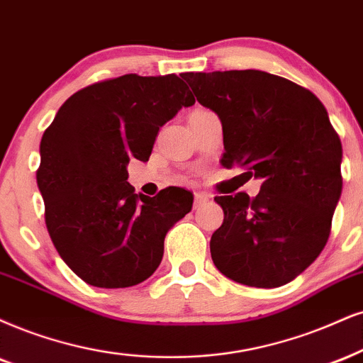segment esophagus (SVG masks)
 Masks as SVG:
<instances>
[{"mask_svg":"<svg viewBox=\"0 0 363 363\" xmlns=\"http://www.w3.org/2000/svg\"><path fill=\"white\" fill-rule=\"evenodd\" d=\"M194 196H195V200H194V207L195 208L202 207L205 202H208V200H210V195L207 194V191H195Z\"/></svg>","mask_w":363,"mask_h":363,"instance_id":"1","label":"esophagus"}]
</instances>
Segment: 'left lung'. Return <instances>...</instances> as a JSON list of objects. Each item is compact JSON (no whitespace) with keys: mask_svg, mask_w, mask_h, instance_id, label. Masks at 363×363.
I'll list each match as a JSON object with an SVG mask.
<instances>
[{"mask_svg":"<svg viewBox=\"0 0 363 363\" xmlns=\"http://www.w3.org/2000/svg\"><path fill=\"white\" fill-rule=\"evenodd\" d=\"M200 104L222 121L225 168L259 178L256 196H216L222 225L210 239L216 267L235 283L277 288L320 256L342 195V143L308 89L261 70L186 72Z\"/></svg>","mask_w":363,"mask_h":363,"instance_id":"left-lung-1","label":"left lung"}]
</instances>
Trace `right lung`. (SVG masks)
Returning a JSON list of instances; mask_svg holds the SVG:
<instances>
[{"instance_id": "right-lung-1", "label": "right lung", "mask_w": 363, "mask_h": 363, "mask_svg": "<svg viewBox=\"0 0 363 363\" xmlns=\"http://www.w3.org/2000/svg\"><path fill=\"white\" fill-rule=\"evenodd\" d=\"M194 94L174 74H126L80 89L45 129L37 183L57 252L96 288H129L163 259L164 235L191 210L190 191L136 194L128 163L150 160L160 128Z\"/></svg>"}]
</instances>
